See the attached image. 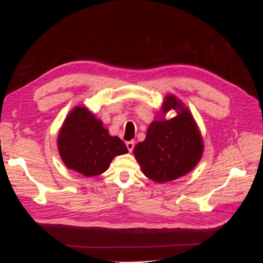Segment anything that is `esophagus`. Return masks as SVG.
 Masks as SVG:
<instances>
[{"label": "esophagus", "mask_w": 263, "mask_h": 263, "mask_svg": "<svg viewBox=\"0 0 263 263\" xmlns=\"http://www.w3.org/2000/svg\"><path fill=\"white\" fill-rule=\"evenodd\" d=\"M126 147H127V149H128L129 153H132L134 147H135V142L134 141H127L126 142Z\"/></svg>", "instance_id": "obj_1"}]
</instances>
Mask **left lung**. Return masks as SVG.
I'll return each instance as SVG.
<instances>
[{"mask_svg":"<svg viewBox=\"0 0 263 263\" xmlns=\"http://www.w3.org/2000/svg\"><path fill=\"white\" fill-rule=\"evenodd\" d=\"M170 109L177 110V116L169 121H154L148 127L146 139L133 151L145 176L159 183L173 181L192 171L204 150L192 114L174 95L164 98L161 114Z\"/></svg>","mask_w":263,"mask_h":263,"instance_id":"1","label":"left lung"}]
</instances>
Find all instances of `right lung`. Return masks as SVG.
<instances>
[{
    "label": "right lung",
    "instance_id": "right-lung-1",
    "mask_svg": "<svg viewBox=\"0 0 263 263\" xmlns=\"http://www.w3.org/2000/svg\"><path fill=\"white\" fill-rule=\"evenodd\" d=\"M57 144L67 168L85 177L102 174L114 157L128 153L124 141L110 136L100 119L83 106H76L67 116Z\"/></svg>",
    "mask_w": 263,
    "mask_h": 263
}]
</instances>
